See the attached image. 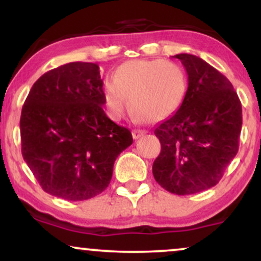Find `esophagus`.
<instances>
[{"instance_id":"1","label":"esophagus","mask_w":261,"mask_h":261,"mask_svg":"<svg viewBox=\"0 0 261 261\" xmlns=\"http://www.w3.org/2000/svg\"><path fill=\"white\" fill-rule=\"evenodd\" d=\"M146 134L145 130H134L133 131V137L135 140H139L141 136H143V135Z\"/></svg>"}]
</instances>
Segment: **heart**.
Masks as SVG:
<instances>
[{
	"label": "heart",
	"mask_w": 261,
	"mask_h": 261,
	"mask_svg": "<svg viewBox=\"0 0 261 261\" xmlns=\"http://www.w3.org/2000/svg\"><path fill=\"white\" fill-rule=\"evenodd\" d=\"M187 89V74L175 62L131 60L116 68L113 81L104 83L103 99L115 120L122 118L130 101L136 120L160 121L180 108Z\"/></svg>",
	"instance_id": "obj_1"
}]
</instances>
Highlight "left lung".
Listing matches in <instances>:
<instances>
[{"label": "left lung", "mask_w": 261, "mask_h": 261, "mask_svg": "<svg viewBox=\"0 0 261 261\" xmlns=\"http://www.w3.org/2000/svg\"><path fill=\"white\" fill-rule=\"evenodd\" d=\"M188 73V89L175 114L154 128L161 153L155 181L176 195L215 187L239 147L242 104L232 83L199 56L178 54Z\"/></svg>", "instance_id": "left-lung-1"}]
</instances>
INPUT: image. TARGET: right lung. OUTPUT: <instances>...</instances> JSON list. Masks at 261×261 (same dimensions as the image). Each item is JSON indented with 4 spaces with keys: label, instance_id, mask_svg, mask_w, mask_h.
<instances>
[{
    "label": "right lung",
    "instance_id": "right-lung-1",
    "mask_svg": "<svg viewBox=\"0 0 261 261\" xmlns=\"http://www.w3.org/2000/svg\"><path fill=\"white\" fill-rule=\"evenodd\" d=\"M99 66L70 62L44 73L22 108V154L44 191L67 201L97 196L133 143L103 110Z\"/></svg>",
    "mask_w": 261,
    "mask_h": 261
}]
</instances>
